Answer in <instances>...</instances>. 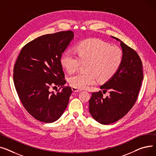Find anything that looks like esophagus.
Here are the masks:
<instances>
[{"instance_id":"1","label":"esophagus","mask_w":156,"mask_h":156,"mask_svg":"<svg viewBox=\"0 0 156 156\" xmlns=\"http://www.w3.org/2000/svg\"><path fill=\"white\" fill-rule=\"evenodd\" d=\"M72 90L73 92H79V91H80L81 90L77 89V88H76V87H72Z\"/></svg>"}]
</instances>
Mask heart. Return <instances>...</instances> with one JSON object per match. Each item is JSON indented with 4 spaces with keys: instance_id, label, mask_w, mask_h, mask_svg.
Masks as SVG:
<instances>
[{
    "instance_id": "heart-1",
    "label": "heart",
    "mask_w": 156,
    "mask_h": 156,
    "mask_svg": "<svg viewBox=\"0 0 156 156\" xmlns=\"http://www.w3.org/2000/svg\"><path fill=\"white\" fill-rule=\"evenodd\" d=\"M76 51L77 55L72 50L66 51L62 54L60 62L69 73L75 72L81 63L87 62V72H79L69 79L71 86L80 89L95 84L98 78L101 81L109 80L120 67L123 58V53L120 47L94 38L79 43Z\"/></svg>"
}]
</instances>
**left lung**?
I'll return each mask as SVG.
<instances>
[{"label": "left lung", "instance_id": "1", "mask_svg": "<svg viewBox=\"0 0 156 156\" xmlns=\"http://www.w3.org/2000/svg\"><path fill=\"white\" fill-rule=\"evenodd\" d=\"M120 42L123 58L115 75L100 87L103 92L92 93L89 101L90 115L98 122L108 125L123 118L133 106L138 98L144 79L142 63L139 55L117 38ZM108 90L110 94H102Z\"/></svg>", "mask_w": 156, "mask_h": 156}]
</instances>
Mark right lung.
<instances>
[{
    "mask_svg": "<svg viewBox=\"0 0 156 156\" xmlns=\"http://www.w3.org/2000/svg\"><path fill=\"white\" fill-rule=\"evenodd\" d=\"M74 36L72 31L41 36L24 46L15 63L18 96L26 111L41 122L57 121L68 105L72 90L63 86L66 80L60 59ZM55 85L62 87L56 94L49 90Z\"/></svg>",
    "mask_w": 156,
    "mask_h": 156,
    "instance_id": "obj_1",
    "label": "right lung"
}]
</instances>
